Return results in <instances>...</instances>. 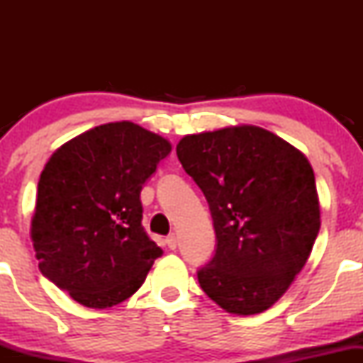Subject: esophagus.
<instances>
[{"mask_svg": "<svg viewBox=\"0 0 363 363\" xmlns=\"http://www.w3.org/2000/svg\"><path fill=\"white\" fill-rule=\"evenodd\" d=\"M165 244H167L169 249H172L174 251V249H177V237L174 234H170L167 239H165Z\"/></svg>", "mask_w": 363, "mask_h": 363, "instance_id": "1", "label": "esophagus"}]
</instances>
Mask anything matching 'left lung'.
<instances>
[{
    "label": "left lung",
    "instance_id": "left-lung-1",
    "mask_svg": "<svg viewBox=\"0 0 363 363\" xmlns=\"http://www.w3.org/2000/svg\"><path fill=\"white\" fill-rule=\"evenodd\" d=\"M176 150L213 218L215 254L198 269L203 291L232 314L269 309L301 273L319 234L309 160L256 126L184 136Z\"/></svg>",
    "mask_w": 363,
    "mask_h": 363
}]
</instances>
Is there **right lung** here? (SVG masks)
Returning <instances> with one entry per match:
<instances>
[{
    "mask_svg": "<svg viewBox=\"0 0 363 363\" xmlns=\"http://www.w3.org/2000/svg\"><path fill=\"white\" fill-rule=\"evenodd\" d=\"M170 143L138 124L109 123L52 153L37 186L32 240L40 272L91 309L143 285L162 249L145 232L140 193Z\"/></svg>",
    "mask_w": 363,
    "mask_h": 363,
    "instance_id": "right-lung-1",
    "label": "right lung"
}]
</instances>
